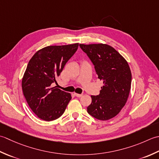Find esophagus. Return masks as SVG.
Here are the masks:
<instances>
[{
    "mask_svg": "<svg viewBox=\"0 0 159 159\" xmlns=\"http://www.w3.org/2000/svg\"><path fill=\"white\" fill-rule=\"evenodd\" d=\"M75 95L76 96V97H77V98H81V97H82L83 95L82 94H78V93H75Z\"/></svg>",
    "mask_w": 159,
    "mask_h": 159,
    "instance_id": "34e87169",
    "label": "esophagus"
}]
</instances>
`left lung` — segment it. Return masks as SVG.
I'll list each match as a JSON object with an SVG mask.
<instances>
[{
	"mask_svg": "<svg viewBox=\"0 0 159 159\" xmlns=\"http://www.w3.org/2000/svg\"><path fill=\"white\" fill-rule=\"evenodd\" d=\"M80 47L103 84L99 95H91L87 112L99 120H108L117 115L127 102L131 89L130 69L125 58L110 45L80 44Z\"/></svg>",
	"mask_w": 159,
	"mask_h": 159,
	"instance_id": "left-lung-1",
	"label": "left lung"
}]
</instances>
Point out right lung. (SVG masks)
<instances>
[{"label": "right lung", "instance_id": "right-lung-1", "mask_svg": "<svg viewBox=\"0 0 159 159\" xmlns=\"http://www.w3.org/2000/svg\"><path fill=\"white\" fill-rule=\"evenodd\" d=\"M78 43L48 46L30 60L22 80L24 96L38 118L50 121L59 118L71 99L69 93L53 87L64 66L76 52Z\"/></svg>", "mask_w": 159, "mask_h": 159}]
</instances>
